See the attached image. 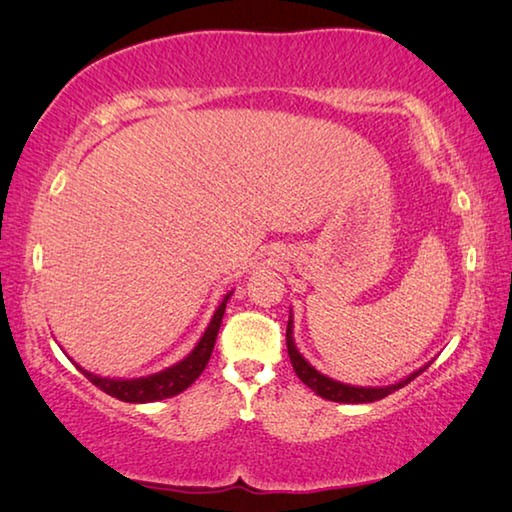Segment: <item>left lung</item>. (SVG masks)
Masks as SVG:
<instances>
[{
	"instance_id": "1",
	"label": "left lung",
	"mask_w": 512,
	"mask_h": 512,
	"mask_svg": "<svg viewBox=\"0 0 512 512\" xmlns=\"http://www.w3.org/2000/svg\"><path fill=\"white\" fill-rule=\"evenodd\" d=\"M287 350H289V357H291V366H293V370H296V375L300 377L302 384H307L311 391L323 397V400L341 402V404H366V402L384 400L386 395L400 391V388H404L406 384H409V381L418 377L420 372L427 370L429 363H431V361L424 363L422 368L413 370L411 375H406L404 379L395 381V384H388V386L343 384V381H336L332 377L323 375V372L316 370L305 357H302L298 345H296V339H293V311H289V323H287Z\"/></svg>"
}]
</instances>
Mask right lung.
<instances>
[{"instance_id": "add662e5", "label": "right lung", "mask_w": 512, "mask_h": 512, "mask_svg": "<svg viewBox=\"0 0 512 512\" xmlns=\"http://www.w3.org/2000/svg\"><path fill=\"white\" fill-rule=\"evenodd\" d=\"M235 291L225 293L223 300L216 307L214 316L210 323H207L205 332L198 343L192 348V352L183 357L180 361L173 363V366L164 368L160 372H151V375L144 377H101L94 375V372L81 368L72 357L76 368H79L85 377H88L94 386L101 388L103 393H108L112 397H117L121 402H131V404H146V402H158V400H167V397H173L178 393H183L185 388H189L194 381L201 377V372L205 370L207 361L212 357L214 343H216V334H219L221 320L225 314V305H228L230 296Z\"/></svg>"}]
</instances>
